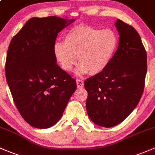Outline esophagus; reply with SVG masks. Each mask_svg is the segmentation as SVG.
Listing matches in <instances>:
<instances>
[{
	"label": "esophagus",
	"instance_id": "1",
	"mask_svg": "<svg viewBox=\"0 0 155 155\" xmlns=\"http://www.w3.org/2000/svg\"><path fill=\"white\" fill-rule=\"evenodd\" d=\"M76 83H77V87L78 88H83L84 87V81H82V80H79L78 79L77 81H76Z\"/></svg>",
	"mask_w": 155,
	"mask_h": 155
}]
</instances>
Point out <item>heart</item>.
I'll return each instance as SVG.
<instances>
[{
    "label": "heart",
    "instance_id": "b5f03b06",
    "mask_svg": "<svg viewBox=\"0 0 155 155\" xmlns=\"http://www.w3.org/2000/svg\"><path fill=\"white\" fill-rule=\"evenodd\" d=\"M117 43V36L113 30L80 25L67 32L64 42L54 44V53L65 71L72 70L79 56L81 63L76 69L77 74H97L108 66Z\"/></svg>",
    "mask_w": 155,
    "mask_h": 155
}]
</instances>
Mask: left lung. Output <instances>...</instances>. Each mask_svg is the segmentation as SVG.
<instances>
[{
	"mask_svg": "<svg viewBox=\"0 0 155 155\" xmlns=\"http://www.w3.org/2000/svg\"><path fill=\"white\" fill-rule=\"evenodd\" d=\"M119 47L104 71L87 78L86 106L96 125L110 127L130 114L143 93L147 72V54L134 28L118 19Z\"/></svg>",
	"mask_w": 155,
	"mask_h": 155,
	"instance_id": "obj_1",
	"label": "left lung"
}]
</instances>
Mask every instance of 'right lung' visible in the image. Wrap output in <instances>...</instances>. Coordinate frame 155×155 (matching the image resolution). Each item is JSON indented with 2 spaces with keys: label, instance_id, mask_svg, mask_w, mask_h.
I'll return each mask as SVG.
<instances>
[{
  "label": "right lung",
  "instance_id": "obj_1",
  "mask_svg": "<svg viewBox=\"0 0 155 155\" xmlns=\"http://www.w3.org/2000/svg\"><path fill=\"white\" fill-rule=\"evenodd\" d=\"M74 21L31 18L9 43L6 82L21 116L36 128L55 125L77 88L75 80L57 64L54 53L57 33Z\"/></svg>",
  "mask_w": 155,
  "mask_h": 155
}]
</instances>
